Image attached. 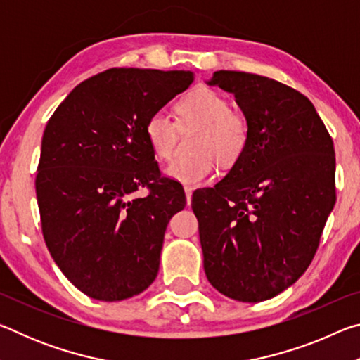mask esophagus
Here are the masks:
<instances>
[{"mask_svg":"<svg viewBox=\"0 0 360 360\" xmlns=\"http://www.w3.org/2000/svg\"><path fill=\"white\" fill-rule=\"evenodd\" d=\"M184 192H186V202H187V205H191L192 203V187H184Z\"/></svg>","mask_w":360,"mask_h":360,"instance_id":"34e87169","label":"esophagus"}]
</instances>
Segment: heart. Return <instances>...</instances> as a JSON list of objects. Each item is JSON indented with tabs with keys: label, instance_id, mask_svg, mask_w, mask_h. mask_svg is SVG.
Returning <instances> with one entry per match:
<instances>
[{
	"label": "heart",
	"instance_id": "b5f03b06",
	"mask_svg": "<svg viewBox=\"0 0 360 360\" xmlns=\"http://www.w3.org/2000/svg\"><path fill=\"white\" fill-rule=\"evenodd\" d=\"M178 125H198L200 131L193 143L192 157H181L169 163L165 173L182 184L197 186L208 181L214 163L231 167L240 160L249 141V122L245 114L230 109V103L216 90L197 89L174 105ZM178 125L165 112L149 115L144 136L152 154L160 162L172 158L178 136Z\"/></svg>",
	"mask_w": 360,
	"mask_h": 360
}]
</instances>
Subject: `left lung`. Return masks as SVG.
Instances as JSON below:
<instances>
[{"instance_id":"8db88e82","label":"left lung","mask_w":360,"mask_h":360,"mask_svg":"<svg viewBox=\"0 0 360 360\" xmlns=\"http://www.w3.org/2000/svg\"><path fill=\"white\" fill-rule=\"evenodd\" d=\"M210 85L235 95L249 122L238 162L195 191L203 266L225 297L257 303L300 278L333 210L335 149L313 103L275 79L216 71Z\"/></svg>"}]
</instances>
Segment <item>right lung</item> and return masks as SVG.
<instances>
[{"mask_svg":"<svg viewBox=\"0 0 360 360\" xmlns=\"http://www.w3.org/2000/svg\"><path fill=\"white\" fill-rule=\"evenodd\" d=\"M192 82L191 71L111 68L76 85L47 122L36 174L42 236L63 275L95 300H125L154 283L186 193L162 178L144 125Z\"/></svg>","mask_w":360,"mask_h":360,"instance_id":"obj_1","label":"right lung"}]
</instances>
